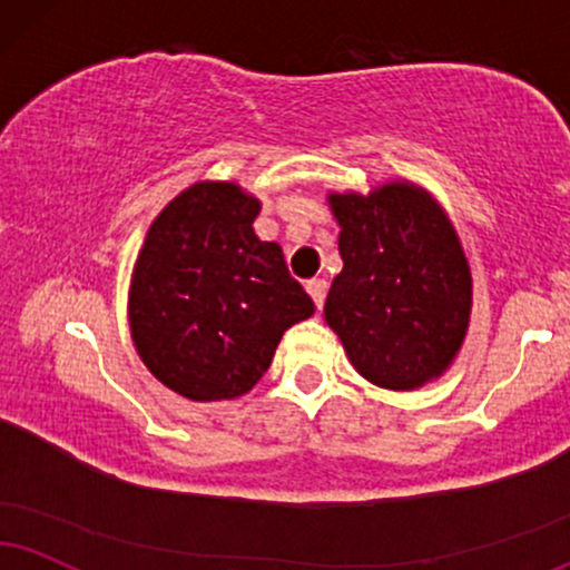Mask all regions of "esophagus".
I'll return each mask as SVG.
<instances>
[{
  "label": "esophagus",
  "instance_id": "esophagus-1",
  "mask_svg": "<svg viewBox=\"0 0 570 570\" xmlns=\"http://www.w3.org/2000/svg\"><path fill=\"white\" fill-rule=\"evenodd\" d=\"M306 291H308V296H312L314 306H317V308L325 306V296H327V283H325V279H308Z\"/></svg>",
  "mask_w": 570,
  "mask_h": 570
}]
</instances>
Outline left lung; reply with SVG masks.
I'll return each instance as SVG.
<instances>
[{
  "instance_id": "1",
  "label": "left lung",
  "mask_w": 570,
  "mask_h": 570,
  "mask_svg": "<svg viewBox=\"0 0 570 570\" xmlns=\"http://www.w3.org/2000/svg\"><path fill=\"white\" fill-rule=\"evenodd\" d=\"M343 269L325 320L370 383L414 391L454 362L468 335L473 277L446 210L423 187L385 181L330 193Z\"/></svg>"
}]
</instances>
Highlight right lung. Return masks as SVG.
Wrapping results in <instances>:
<instances>
[{
    "instance_id": "obj_1",
    "label": "right lung",
    "mask_w": 570,
    "mask_h": 570,
    "mask_svg": "<svg viewBox=\"0 0 570 570\" xmlns=\"http://www.w3.org/2000/svg\"><path fill=\"white\" fill-rule=\"evenodd\" d=\"M262 203L235 181H195L147 229L129 287L131 341L193 402L248 393L287 327L314 314L283 248L253 232Z\"/></svg>"
}]
</instances>
